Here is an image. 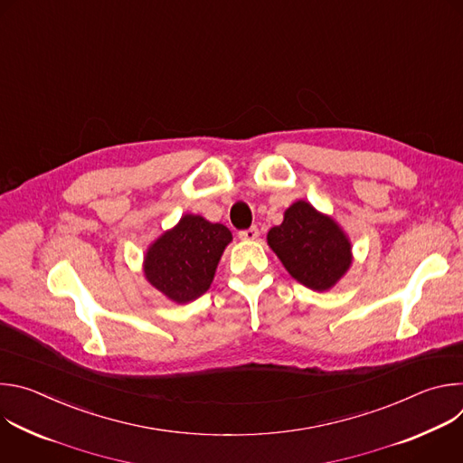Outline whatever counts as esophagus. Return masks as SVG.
Segmentation results:
<instances>
[{
  "mask_svg": "<svg viewBox=\"0 0 463 463\" xmlns=\"http://www.w3.org/2000/svg\"><path fill=\"white\" fill-rule=\"evenodd\" d=\"M258 229L256 227H249V229H245V231H240L238 232V236H240V240H245V241H252V240H256L258 238Z\"/></svg>",
  "mask_w": 463,
  "mask_h": 463,
  "instance_id": "obj_1",
  "label": "esophagus"
}]
</instances>
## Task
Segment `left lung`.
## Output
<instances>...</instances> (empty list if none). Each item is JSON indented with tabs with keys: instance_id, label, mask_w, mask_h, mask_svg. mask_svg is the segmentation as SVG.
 Listing matches in <instances>:
<instances>
[{
	"instance_id": "obj_1",
	"label": "left lung",
	"mask_w": 463,
	"mask_h": 463,
	"mask_svg": "<svg viewBox=\"0 0 463 463\" xmlns=\"http://www.w3.org/2000/svg\"><path fill=\"white\" fill-rule=\"evenodd\" d=\"M268 243L288 273L313 291L332 289L352 266V243L345 231L302 200L268 232Z\"/></svg>"
}]
</instances>
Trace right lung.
Here are the masks:
<instances>
[{"instance_id": "add662e5", "label": "right lung", "mask_w": 463, "mask_h": 463, "mask_svg": "<svg viewBox=\"0 0 463 463\" xmlns=\"http://www.w3.org/2000/svg\"><path fill=\"white\" fill-rule=\"evenodd\" d=\"M232 234L222 223L184 214L179 223L161 234L146 250L145 277L166 298L186 304L202 297Z\"/></svg>"}]
</instances>
